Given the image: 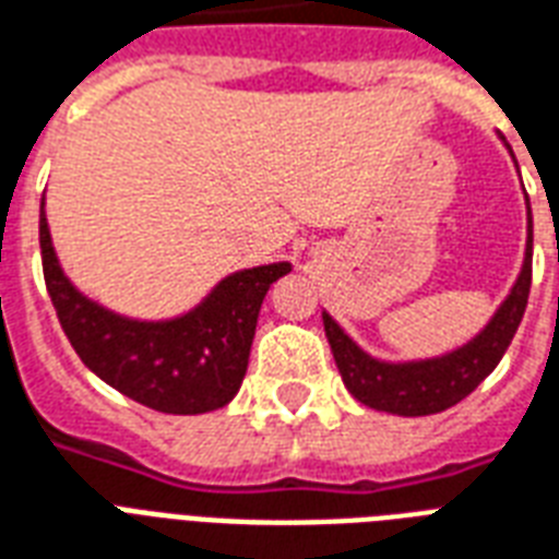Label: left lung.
<instances>
[{
    "label": "left lung",
    "instance_id": "8db88e82",
    "mask_svg": "<svg viewBox=\"0 0 559 559\" xmlns=\"http://www.w3.org/2000/svg\"><path fill=\"white\" fill-rule=\"evenodd\" d=\"M531 261H534V219H531V202H527L525 263L510 296L501 301L496 317L489 319L478 336H472L466 346L442 357L386 364V360L366 355L334 319L322 313L325 336L348 393L372 411H386L395 416H431L463 402L496 369L516 334L519 322L525 317L527 293H531Z\"/></svg>",
    "mask_w": 559,
    "mask_h": 559
}]
</instances>
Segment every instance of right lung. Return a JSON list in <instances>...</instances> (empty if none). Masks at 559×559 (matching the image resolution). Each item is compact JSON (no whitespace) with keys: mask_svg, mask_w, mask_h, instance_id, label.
<instances>
[{"mask_svg":"<svg viewBox=\"0 0 559 559\" xmlns=\"http://www.w3.org/2000/svg\"><path fill=\"white\" fill-rule=\"evenodd\" d=\"M43 278L67 340L84 366L128 399L157 413L195 416L231 402L246 378L263 296L289 263L234 272L199 308L164 322H140L81 296L55 258L40 202Z\"/></svg>","mask_w":559,"mask_h":559,"instance_id":"1","label":"right lung"}]
</instances>
